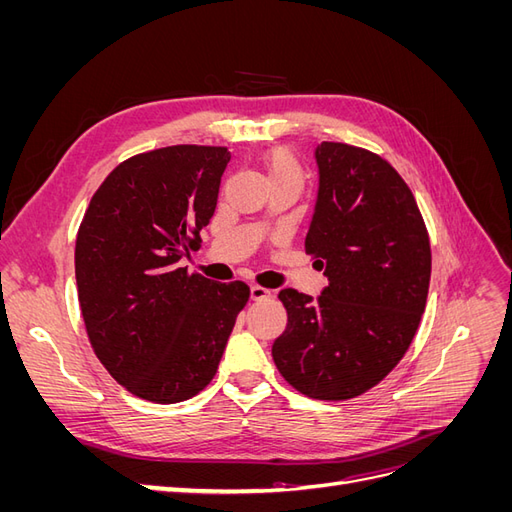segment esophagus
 <instances>
[{"instance_id": "esophagus-1", "label": "esophagus", "mask_w": 512, "mask_h": 512, "mask_svg": "<svg viewBox=\"0 0 512 512\" xmlns=\"http://www.w3.org/2000/svg\"><path fill=\"white\" fill-rule=\"evenodd\" d=\"M250 299H252V301H265V299H271V290L262 288V286H252V288H250Z\"/></svg>"}]
</instances>
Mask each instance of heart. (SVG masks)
<instances>
[{"instance_id": "b5f03b06", "label": "heart", "mask_w": 512, "mask_h": 512, "mask_svg": "<svg viewBox=\"0 0 512 512\" xmlns=\"http://www.w3.org/2000/svg\"><path fill=\"white\" fill-rule=\"evenodd\" d=\"M265 168H267V177L269 183L271 181H292V183H299L303 185V168L294 156L292 151L288 149H275L273 153L265 158Z\"/></svg>"}]
</instances>
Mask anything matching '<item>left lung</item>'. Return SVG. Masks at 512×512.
Segmentation results:
<instances>
[{
    "instance_id": "obj_1",
    "label": "left lung",
    "mask_w": 512,
    "mask_h": 512,
    "mask_svg": "<svg viewBox=\"0 0 512 512\" xmlns=\"http://www.w3.org/2000/svg\"><path fill=\"white\" fill-rule=\"evenodd\" d=\"M316 164L305 252L329 284L316 301L280 290L288 324L271 354L299 393L339 401L369 391L406 354L425 312L431 250L416 200L389 162L322 143Z\"/></svg>"
}]
</instances>
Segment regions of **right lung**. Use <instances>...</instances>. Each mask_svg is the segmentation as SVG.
Segmentation results:
<instances>
[{
    "label": "right lung",
    "instance_id": "obj_1",
    "mask_svg": "<svg viewBox=\"0 0 512 512\" xmlns=\"http://www.w3.org/2000/svg\"><path fill=\"white\" fill-rule=\"evenodd\" d=\"M226 147L175 145L119 164L91 198L74 271L89 342L123 389L177 404L213 380L243 282L181 267L218 205Z\"/></svg>",
    "mask_w": 512,
    "mask_h": 512
}]
</instances>
